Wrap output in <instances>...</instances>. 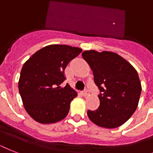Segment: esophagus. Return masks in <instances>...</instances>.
<instances>
[{
	"label": "esophagus",
	"instance_id": "obj_1",
	"mask_svg": "<svg viewBox=\"0 0 153 153\" xmlns=\"http://www.w3.org/2000/svg\"><path fill=\"white\" fill-rule=\"evenodd\" d=\"M82 94H83V96H87L88 94H89V90L86 89H85L84 90L82 91Z\"/></svg>",
	"mask_w": 153,
	"mask_h": 153
}]
</instances>
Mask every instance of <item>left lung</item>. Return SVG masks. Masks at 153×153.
<instances>
[{"label": "left lung", "instance_id": "obj_1", "mask_svg": "<svg viewBox=\"0 0 153 153\" xmlns=\"http://www.w3.org/2000/svg\"><path fill=\"white\" fill-rule=\"evenodd\" d=\"M94 83L100 90V106L88 110L89 120L97 126L115 128L125 123L137 109L141 93L137 71L126 59L112 52L85 51Z\"/></svg>", "mask_w": 153, "mask_h": 153}]
</instances>
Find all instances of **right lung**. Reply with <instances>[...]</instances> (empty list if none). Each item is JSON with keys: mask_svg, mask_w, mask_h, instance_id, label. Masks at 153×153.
<instances>
[{"mask_svg": "<svg viewBox=\"0 0 153 153\" xmlns=\"http://www.w3.org/2000/svg\"><path fill=\"white\" fill-rule=\"evenodd\" d=\"M82 49L66 45H50L36 52L21 70L19 91L27 113L41 123L64 120L77 92L67 84L64 70Z\"/></svg>", "mask_w": 153, "mask_h": 153, "instance_id": "1", "label": "right lung"}]
</instances>
